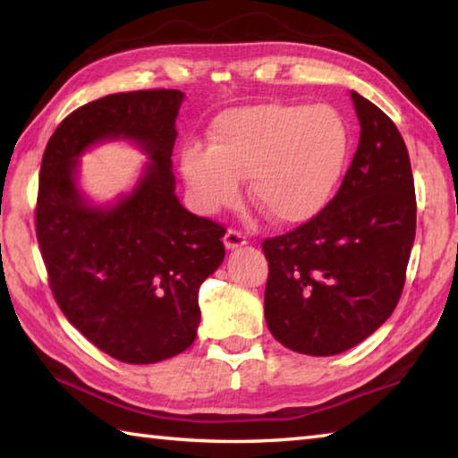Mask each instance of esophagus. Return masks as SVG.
I'll list each match as a JSON object with an SVG mask.
<instances>
[{"label": "esophagus", "instance_id": "esophagus-1", "mask_svg": "<svg viewBox=\"0 0 458 458\" xmlns=\"http://www.w3.org/2000/svg\"><path fill=\"white\" fill-rule=\"evenodd\" d=\"M224 244H226L228 250H234V248L246 244V236L240 230L228 228L226 234H224Z\"/></svg>", "mask_w": 458, "mask_h": 458}]
</instances>
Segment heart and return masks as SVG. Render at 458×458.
Segmentation results:
<instances>
[{"label": "heart", "instance_id": "heart-1", "mask_svg": "<svg viewBox=\"0 0 458 458\" xmlns=\"http://www.w3.org/2000/svg\"><path fill=\"white\" fill-rule=\"evenodd\" d=\"M352 127L331 105L262 103L222 113L210 147L190 145L182 172L206 212L230 204L238 180L276 224H303L329 204L352 155Z\"/></svg>", "mask_w": 458, "mask_h": 458}]
</instances>
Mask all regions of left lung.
<instances>
[{
    "mask_svg": "<svg viewBox=\"0 0 458 458\" xmlns=\"http://www.w3.org/2000/svg\"><path fill=\"white\" fill-rule=\"evenodd\" d=\"M360 143L323 210L267 238L265 317L276 341L307 355L361 344L396 309L416 234L414 177L404 139L352 90Z\"/></svg>",
    "mask_w": 458,
    "mask_h": 458,
    "instance_id": "1",
    "label": "left lung"
}]
</instances>
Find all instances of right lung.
Masks as SVG:
<instances>
[{
    "mask_svg": "<svg viewBox=\"0 0 458 458\" xmlns=\"http://www.w3.org/2000/svg\"><path fill=\"white\" fill-rule=\"evenodd\" d=\"M182 90L119 92L76 108L46 145L36 236L54 299L100 352L155 363L188 350L199 325V284L224 260L226 230L185 210L172 153ZM131 138L152 164L114 207H90L75 161L90 144Z\"/></svg>",
    "mask_w": 458,
    "mask_h": 458,
    "instance_id": "1",
    "label": "right lung"
}]
</instances>
